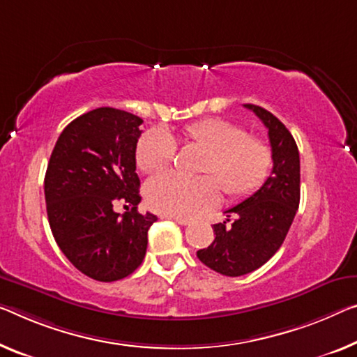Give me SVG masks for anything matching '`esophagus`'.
<instances>
[{
    "label": "esophagus",
    "instance_id": "obj_1",
    "mask_svg": "<svg viewBox=\"0 0 357 357\" xmlns=\"http://www.w3.org/2000/svg\"><path fill=\"white\" fill-rule=\"evenodd\" d=\"M171 218V220H174L175 223H178V225H188L190 223V218H186V217H169Z\"/></svg>",
    "mask_w": 357,
    "mask_h": 357
}]
</instances>
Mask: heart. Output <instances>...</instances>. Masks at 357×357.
Returning a JSON list of instances; mask_svg holds the SVG:
<instances>
[{"label": "heart", "mask_w": 357, "mask_h": 357, "mask_svg": "<svg viewBox=\"0 0 357 357\" xmlns=\"http://www.w3.org/2000/svg\"><path fill=\"white\" fill-rule=\"evenodd\" d=\"M177 139L207 151L201 172L207 177L186 178L160 174L145 185L153 211L172 217H190L220 199V184L229 199H244L266 182L273 167V151L265 140L250 137L243 126L223 118H207L185 126ZM177 144L166 130H148L135 148L142 172H158L171 166Z\"/></svg>", "instance_id": "b5f03b06"}]
</instances>
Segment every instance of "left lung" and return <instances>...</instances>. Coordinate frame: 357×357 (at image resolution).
I'll use <instances>...</instances> for the list:
<instances>
[{
	"label": "left lung",
	"instance_id": "obj_1",
	"mask_svg": "<svg viewBox=\"0 0 357 357\" xmlns=\"http://www.w3.org/2000/svg\"><path fill=\"white\" fill-rule=\"evenodd\" d=\"M244 107L268 129L273 171L254 195L225 211L233 220L213 225V243L196 252L206 266L231 278L257 270L276 254L300 204V155L292 134L268 109L254 103Z\"/></svg>",
	"mask_w": 357,
	"mask_h": 357
}]
</instances>
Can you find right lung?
Listing matches in <instances>:
<instances>
[{
    "mask_svg": "<svg viewBox=\"0 0 357 357\" xmlns=\"http://www.w3.org/2000/svg\"><path fill=\"white\" fill-rule=\"evenodd\" d=\"M142 118L102 107L62 130L45 177L49 225L76 270L100 282L134 273L145 259L148 229L158 218L140 213L135 148ZM116 200L131 211L114 213Z\"/></svg>",
    "mask_w": 357,
    "mask_h": 357,
    "instance_id": "1",
    "label": "right lung"
}]
</instances>
